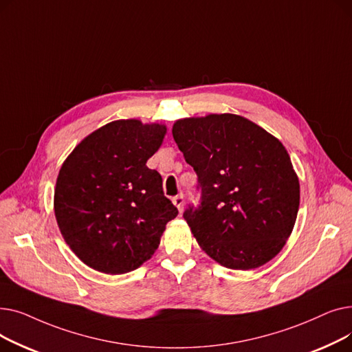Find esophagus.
I'll list each match as a JSON object with an SVG mask.
<instances>
[{"mask_svg": "<svg viewBox=\"0 0 352 352\" xmlns=\"http://www.w3.org/2000/svg\"><path fill=\"white\" fill-rule=\"evenodd\" d=\"M173 204L178 208L179 212L182 211V208H184V197H182V194H179V195L173 198Z\"/></svg>", "mask_w": 352, "mask_h": 352, "instance_id": "34e87169", "label": "esophagus"}]
</instances>
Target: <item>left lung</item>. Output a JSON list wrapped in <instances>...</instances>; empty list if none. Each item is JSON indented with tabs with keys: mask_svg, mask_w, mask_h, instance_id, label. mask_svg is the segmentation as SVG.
<instances>
[{
	"mask_svg": "<svg viewBox=\"0 0 352 352\" xmlns=\"http://www.w3.org/2000/svg\"><path fill=\"white\" fill-rule=\"evenodd\" d=\"M173 137L198 175L201 206L184 212L198 245L231 270L278 254L300 207V181L283 142L235 114L174 122Z\"/></svg>",
	"mask_w": 352,
	"mask_h": 352,
	"instance_id": "left-lung-1",
	"label": "left lung"
}]
</instances>
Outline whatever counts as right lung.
I'll return each mask as SVG.
<instances>
[{"label":"right lung","instance_id":"1","mask_svg":"<svg viewBox=\"0 0 352 352\" xmlns=\"http://www.w3.org/2000/svg\"><path fill=\"white\" fill-rule=\"evenodd\" d=\"M165 134L164 124L117 120L87 135L63 162L55 218L71 251L89 268L111 275L137 270L177 217L161 175L146 166Z\"/></svg>","mask_w":352,"mask_h":352}]
</instances>
